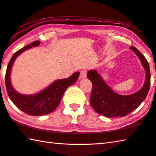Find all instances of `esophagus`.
Listing matches in <instances>:
<instances>
[{
    "label": "esophagus",
    "mask_w": 156,
    "mask_h": 156,
    "mask_svg": "<svg viewBox=\"0 0 156 156\" xmlns=\"http://www.w3.org/2000/svg\"><path fill=\"white\" fill-rule=\"evenodd\" d=\"M87 71L84 69V70H82L80 72V77L81 78H85L87 77Z\"/></svg>",
    "instance_id": "obj_1"
}]
</instances>
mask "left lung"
I'll list each match as a JSON object with an SVG mask.
<instances>
[{"mask_svg": "<svg viewBox=\"0 0 156 156\" xmlns=\"http://www.w3.org/2000/svg\"><path fill=\"white\" fill-rule=\"evenodd\" d=\"M136 54L146 72V79L142 89L134 94L121 95L115 93L107 85L96 70H90L87 78L92 83L90 105L96 112L108 118L123 117L134 110L145 100L148 94L151 75L148 62L140 51L134 46L129 48Z\"/></svg>", "mask_w": 156, "mask_h": 156, "instance_id": "obj_1", "label": "left lung"}]
</instances>
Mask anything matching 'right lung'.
Masks as SVG:
<instances>
[{
    "instance_id": "right-lung-1",
    "label": "right lung",
    "mask_w": 156,
    "mask_h": 156,
    "mask_svg": "<svg viewBox=\"0 0 156 156\" xmlns=\"http://www.w3.org/2000/svg\"><path fill=\"white\" fill-rule=\"evenodd\" d=\"M39 44V41H35L14 53L5 73V85L10 100L22 111L31 116H41L53 112L58 106L67 88L76 83L80 74L79 72H76L69 78L56 80L35 95H25L17 93L13 89L10 81V73L13 62L24 51L33 46H37Z\"/></svg>"
}]
</instances>
